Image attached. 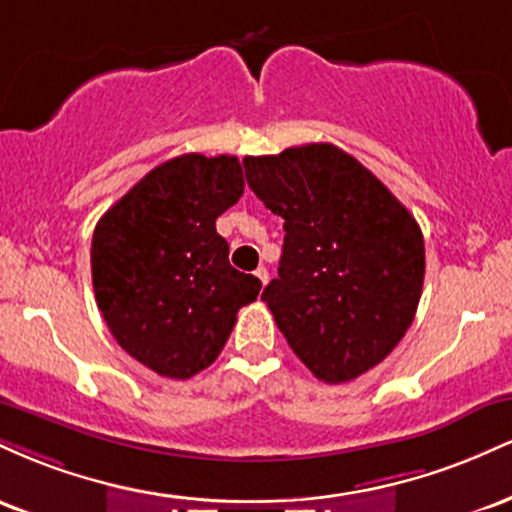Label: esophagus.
<instances>
[{"instance_id": "1", "label": "esophagus", "mask_w": 512, "mask_h": 512, "mask_svg": "<svg viewBox=\"0 0 512 512\" xmlns=\"http://www.w3.org/2000/svg\"><path fill=\"white\" fill-rule=\"evenodd\" d=\"M255 276H257V279L262 281V286H267V281H269V272H267V267H257V269H255Z\"/></svg>"}]
</instances>
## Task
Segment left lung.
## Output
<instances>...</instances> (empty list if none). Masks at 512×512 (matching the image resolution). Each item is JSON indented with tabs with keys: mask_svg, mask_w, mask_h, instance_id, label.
<instances>
[{
	"mask_svg": "<svg viewBox=\"0 0 512 512\" xmlns=\"http://www.w3.org/2000/svg\"><path fill=\"white\" fill-rule=\"evenodd\" d=\"M245 178L284 219L279 279L262 301L305 368L330 385L378 366L424 289V236L366 166L332 144L245 156Z\"/></svg>",
	"mask_w": 512,
	"mask_h": 512,
	"instance_id": "8db88e82",
	"label": "left lung"
}]
</instances>
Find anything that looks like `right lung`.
Masks as SVG:
<instances>
[{
  "mask_svg": "<svg viewBox=\"0 0 512 512\" xmlns=\"http://www.w3.org/2000/svg\"><path fill=\"white\" fill-rule=\"evenodd\" d=\"M236 156L185 154L146 173L96 223L91 276L115 342L163 378L216 361L262 281L228 262L216 219L243 195Z\"/></svg>",
  "mask_w": 512,
  "mask_h": 512,
  "instance_id": "add662e5",
  "label": "right lung"
}]
</instances>
